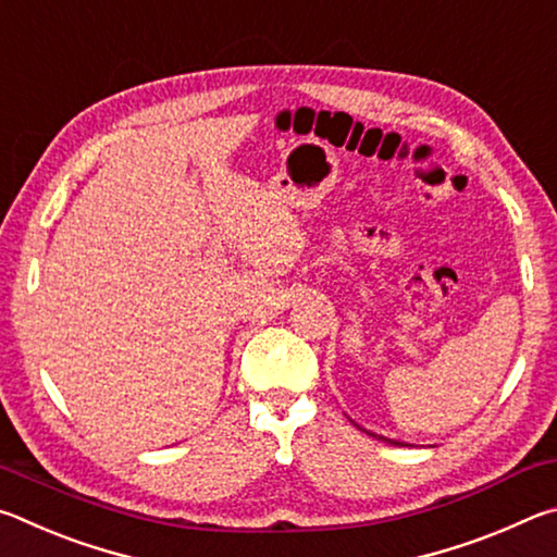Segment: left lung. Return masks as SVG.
<instances>
[{"mask_svg":"<svg viewBox=\"0 0 557 557\" xmlns=\"http://www.w3.org/2000/svg\"><path fill=\"white\" fill-rule=\"evenodd\" d=\"M369 435H373V432H369ZM373 437H379V435H373ZM379 440H385V437H379ZM385 442H391V445H400V442H393V440H385Z\"/></svg>","mask_w":557,"mask_h":557,"instance_id":"1","label":"left lung"}]
</instances>
